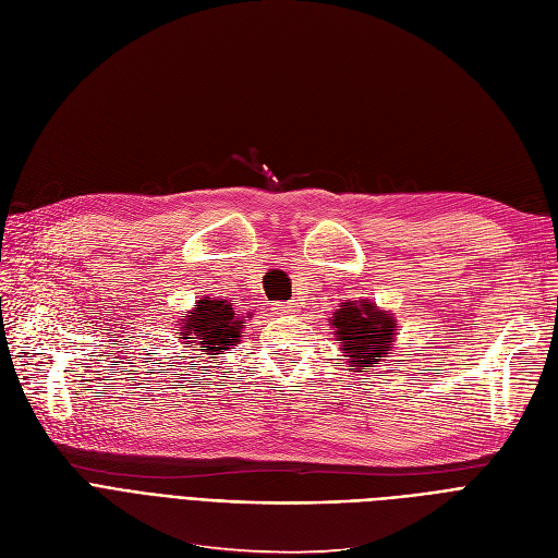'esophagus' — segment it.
<instances>
[{
  "label": "esophagus",
  "instance_id": "esophagus-1",
  "mask_svg": "<svg viewBox=\"0 0 558 558\" xmlns=\"http://www.w3.org/2000/svg\"><path fill=\"white\" fill-rule=\"evenodd\" d=\"M274 311L278 313V315H284V317H290V315H296L299 313V305L296 303H278Z\"/></svg>",
  "mask_w": 558,
  "mask_h": 558
}]
</instances>
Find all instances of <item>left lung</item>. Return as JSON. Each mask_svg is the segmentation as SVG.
Listing matches in <instances>:
<instances>
[{
	"instance_id": "1",
	"label": "left lung",
	"mask_w": 558,
	"mask_h": 558,
	"mask_svg": "<svg viewBox=\"0 0 558 558\" xmlns=\"http://www.w3.org/2000/svg\"><path fill=\"white\" fill-rule=\"evenodd\" d=\"M328 322L336 340H340L349 373H373V367L393 352L400 336L393 313L369 299L340 303Z\"/></svg>"
}]
</instances>
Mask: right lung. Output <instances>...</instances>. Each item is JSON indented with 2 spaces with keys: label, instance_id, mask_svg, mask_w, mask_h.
<instances>
[{
  "label": "right lung",
  "instance_id": "add662e5",
  "mask_svg": "<svg viewBox=\"0 0 558 558\" xmlns=\"http://www.w3.org/2000/svg\"><path fill=\"white\" fill-rule=\"evenodd\" d=\"M179 340L185 347H195L193 352H204V359H218V354H230L241 342V331L245 328V319L234 313L232 303L227 299H209L204 296L197 301L189 315H183L177 324ZM193 359V356H189ZM197 361V363H199Z\"/></svg>",
  "mask_w": 558,
  "mask_h": 558
}]
</instances>
